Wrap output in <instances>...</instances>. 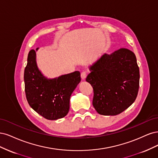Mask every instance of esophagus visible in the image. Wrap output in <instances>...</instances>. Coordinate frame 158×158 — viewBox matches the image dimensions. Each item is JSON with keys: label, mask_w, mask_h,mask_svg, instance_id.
Listing matches in <instances>:
<instances>
[{"label": "esophagus", "mask_w": 158, "mask_h": 158, "mask_svg": "<svg viewBox=\"0 0 158 158\" xmlns=\"http://www.w3.org/2000/svg\"><path fill=\"white\" fill-rule=\"evenodd\" d=\"M81 79H82L83 80H85L86 77V73L85 72H83L81 73Z\"/></svg>", "instance_id": "34e87169"}]
</instances>
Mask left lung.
<instances>
[{"mask_svg": "<svg viewBox=\"0 0 158 158\" xmlns=\"http://www.w3.org/2000/svg\"><path fill=\"white\" fill-rule=\"evenodd\" d=\"M86 81L93 86V105L104 115L123 112L136 98L140 73L135 54L122 48L104 54L89 67Z\"/></svg>", "mask_w": 158, "mask_h": 158, "instance_id": "obj_1", "label": "left lung"}]
</instances>
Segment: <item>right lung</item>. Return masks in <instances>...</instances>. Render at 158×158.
Returning a JSON list of instances; mask_svg holds the SVG:
<instances>
[{"mask_svg":"<svg viewBox=\"0 0 158 158\" xmlns=\"http://www.w3.org/2000/svg\"><path fill=\"white\" fill-rule=\"evenodd\" d=\"M80 75L76 71L48 79L38 68L35 50H30L24 70L25 92L29 106L47 119L64 118L69 110L70 96L81 81Z\"/></svg>","mask_w":158,"mask_h":158,"instance_id":"1","label":"right lung"}]
</instances>
